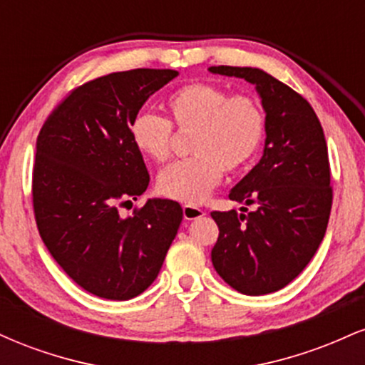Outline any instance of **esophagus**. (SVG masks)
Instances as JSON below:
<instances>
[{
    "mask_svg": "<svg viewBox=\"0 0 365 365\" xmlns=\"http://www.w3.org/2000/svg\"><path fill=\"white\" fill-rule=\"evenodd\" d=\"M206 215V211L197 206H192V204H185L183 206V217H185L187 221H192V220H197V217H202Z\"/></svg>",
    "mask_w": 365,
    "mask_h": 365,
    "instance_id": "34e87169",
    "label": "esophagus"
}]
</instances>
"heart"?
I'll list each match as a JSON object with an SVG mask.
<instances>
[{
  "label": "heart",
  "mask_w": 365,
  "mask_h": 365,
  "mask_svg": "<svg viewBox=\"0 0 365 365\" xmlns=\"http://www.w3.org/2000/svg\"><path fill=\"white\" fill-rule=\"evenodd\" d=\"M168 120L154 113H139L130 123L135 149L154 163L173 156V127L190 133L185 161L165 170L158 178V192L168 199L199 204L211 194L225 171L244 170L261 149L266 135V115L252 94H230L225 87L190 82L166 98Z\"/></svg>",
  "instance_id": "heart-1"
}]
</instances>
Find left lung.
I'll return each mask as SVG.
<instances>
[{
  "instance_id": "1",
  "label": "left lung",
  "mask_w": 365,
  "mask_h": 365,
  "mask_svg": "<svg viewBox=\"0 0 365 365\" xmlns=\"http://www.w3.org/2000/svg\"><path fill=\"white\" fill-rule=\"evenodd\" d=\"M209 72L254 83L266 111L261 161L228 195L255 209L211 212L220 228L211 250L217 274L237 292L266 295L302 273L324 238L333 204L328 145L312 106L287 83L250 66Z\"/></svg>"
}]
</instances>
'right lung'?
I'll use <instances>...</instances> for the list:
<instances>
[{
    "label": "right lung",
    "mask_w": 365,
    "mask_h": 365,
    "mask_svg": "<svg viewBox=\"0 0 365 365\" xmlns=\"http://www.w3.org/2000/svg\"><path fill=\"white\" fill-rule=\"evenodd\" d=\"M177 70L137 68L75 89L44 121L36 145L32 206L49 254L78 287L108 300L140 295L156 279L183 211L148 200L121 217L120 207L149 185L130 123Z\"/></svg>",
    "instance_id": "right-lung-1"
}]
</instances>
